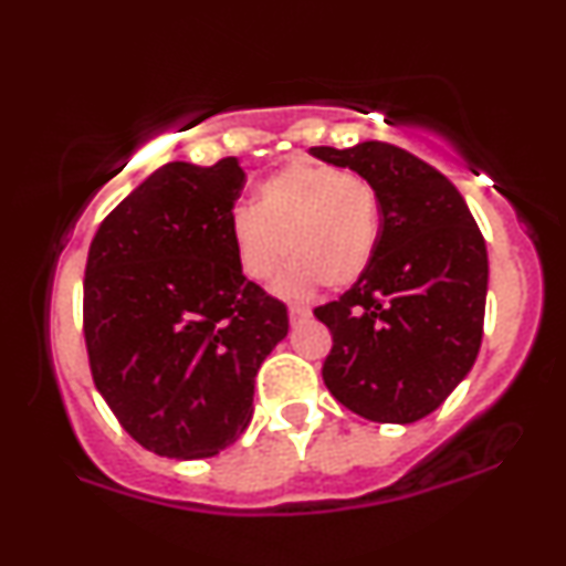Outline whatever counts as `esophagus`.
Instances as JSON below:
<instances>
[{"mask_svg": "<svg viewBox=\"0 0 566 566\" xmlns=\"http://www.w3.org/2000/svg\"><path fill=\"white\" fill-rule=\"evenodd\" d=\"M290 322L292 324H301V322H305L311 316V311L308 308H303V305H290Z\"/></svg>", "mask_w": 566, "mask_h": 566, "instance_id": "esophagus-1", "label": "esophagus"}]
</instances>
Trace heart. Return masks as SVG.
<instances>
[{"label": "heart", "mask_w": 566, "mask_h": 566, "mask_svg": "<svg viewBox=\"0 0 566 566\" xmlns=\"http://www.w3.org/2000/svg\"><path fill=\"white\" fill-rule=\"evenodd\" d=\"M380 237V201L361 175L316 161H290L258 188L255 210L231 218L239 269L265 282L292 258L282 290L308 292L316 282L340 290L373 265Z\"/></svg>", "instance_id": "b5f03b06"}]
</instances>
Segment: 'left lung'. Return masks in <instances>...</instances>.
I'll return each instance as SVG.
<instances>
[{"label":"left lung","instance_id":"obj_1","mask_svg":"<svg viewBox=\"0 0 566 566\" xmlns=\"http://www.w3.org/2000/svg\"><path fill=\"white\" fill-rule=\"evenodd\" d=\"M311 154L359 172L380 201L373 265L314 308L333 333L324 386L375 423H415L476 361L490 276L484 237L458 188L405 148L367 140Z\"/></svg>","mask_w":566,"mask_h":566}]
</instances>
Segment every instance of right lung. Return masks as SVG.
Listing matches in <instances>:
<instances>
[{"label":"right lung","mask_w":566,"mask_h":566,"mask_svg":"<svg viewBox=\"0 0 566 566\" xmlns=\"http://www.w3.org/2000/svg\"><path fill=\"white\" fill-rule=\"evenodd\" d=\"M244 170L170 161L108 212L84 269V343L122 428L161 458H212L250 426L255 375L287 305L242 274Z\"/></svg>","instance_id":"1"}]
</instances>
